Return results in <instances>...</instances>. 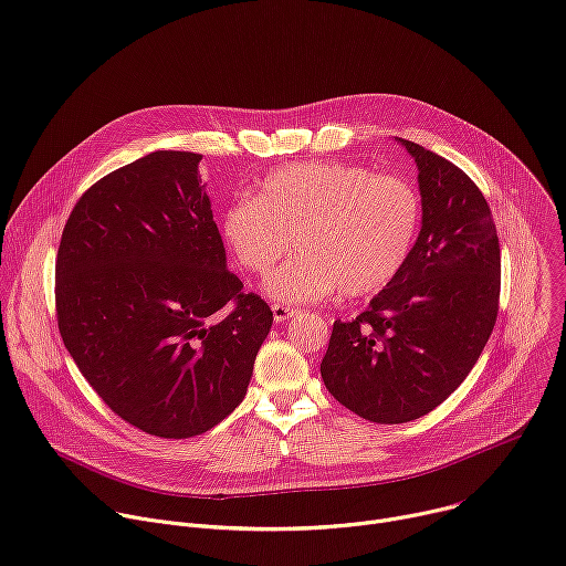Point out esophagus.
<instances>
[{
	"label": "esophagus",
	"mask_w": 566,
	"mask_h": 566,
	"mask_svg": "<svg viewBox=\"0 0 566 566\" xmlns=\"http://www.w3.org/2000/svg\"><path fill=\"white\" fill-rule=\"evenodd\" d=\"M271 310H273V318H275V323H284V321H289L291 316H295V314H297L295 306H291V304H282V302H273V304H271Z\"/></svg>",
	"instance_id": "1"
}]
</instances>
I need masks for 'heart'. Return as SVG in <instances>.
<instances>
[{
  "label": "heart",
  "instance_id": "heart-1",
  "mask_svg": "<svg viewBox=\"0 0 566 566\" xmlns=\"http://www.w3.org/2000/svg\"><path fill=\"white\" fill-rule=\"evenodd\" d=\"M420 228L413 182L345 163L286 165L221 217L234 262L254 275L269 273L293 239L297 254L264 282L271 297L291 304L336 289L347 297L379 293L408 262Z\"/></svg>",
  "mask_w": 566,
  "mask_h": 566
}]
</instances>
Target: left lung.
Returning <instances> with one entry per match:
<instances>
[{"mask_svg": "<svg viewBox=\"0 0 566 566\" xmlns=\"http://www.w3.org/2000/svg\"><path fill=\"white\" fill-rule=\"evenodd\" d=\"M422 230L399 275L354 321H336L321 364L327 390L377 424L418 420L470 375L494 329L501 250L476 182L424 146Z\"/></svg>", "mask_w": 566, "mask_h": 566, "instance_id": "8db88e82", "label": "left lung"}]
</instances>
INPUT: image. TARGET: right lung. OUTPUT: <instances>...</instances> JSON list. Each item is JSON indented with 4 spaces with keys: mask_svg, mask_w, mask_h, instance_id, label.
Instances as JSON below:
<instances>
[{
    "mask_svg": "<svg viewBox=\"0 0 566 566\" xmlns=\"http://www.w3.org/2000/svg\"><path fill=\"white\" fill-rule=\"evenodd\" d=\"M200 160L156 150L96 180L56 254L59 329L81 375L124 422L174 440L232 413L273 325L226 269Z\"/></svg>",
    "mask_w": 566,
    "mask_h": 566,
    "instance_id": "obj_1",
    "label": "right lung"
}]
</instances>
